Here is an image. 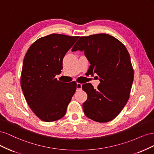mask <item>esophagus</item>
<instances>
[{"label": "esophagus", "mask_w": 154, "mask_h": 154, "mask_svg": "<svg viewBox=\"0 0 154 154\" xmlns=\"http://www.w3.org/2000/svg\"><path fill=\"white\" fill-rule=\"evenodd\" d=\"M82 83H77L76 89H77V90H81V89H82Z\"/></svg>", "instance_id": "1"}]
</instances>
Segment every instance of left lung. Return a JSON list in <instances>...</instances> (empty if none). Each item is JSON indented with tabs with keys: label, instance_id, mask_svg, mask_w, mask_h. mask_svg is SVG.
Here are the masks:
<instances>
[{
	"label": "left lung",
	"instance_id": "8db88e82",
	"mask_svg": "<svg viewBox=\"0 0 154 154\" xmlns=\"http://www.w3.org/2000/svg\"><path fill=\"white\" fill-rule=\"evenodd\" d=\"M84 51L91 74L100 83L96 89L91 83L82 85L87 94L83 109L87 118L99 123L114 119L127 104L134 80V69L125 46L117 38L100 33L81 36L72 51Z\"/></svg>",
	"mask_w": 154,
	"mask_h": 154
}]
</instances>
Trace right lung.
Listing matches in <instances>:
<instances>
[{
    "mask_svg": "<svg viewBox=\"0 0 154 154\" xmlns=\"http://www.w3.org/2000/svg\"><path fill=\"white\" fill-rule=\"evenodd\" d=\"M79 36L51 34L36 40L23 62L20 85L27 104L45 122L63 117L76 89V83L56 78L62 72L63 58Z\"/></svg>",
    "mask_w": 154,
    "mask_h": 154,
    "instance_id": "1",
    "label": "right lung"
}]
</instances>
